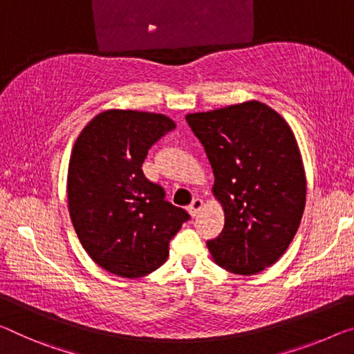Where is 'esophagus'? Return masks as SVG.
<instances>
[{
  "instance_id": "34e87169",
  "label": "esophagus",
  "mask_w": 354,
  "mask_h": 354,
  "mask_svg": "<svg viewBox=\"0 0 354 354\" xmlns=\"http://www.w3.org/2000/svg\"><path fill=\"white\" fill-rule=\"evenodd\" d=\"M203 205H204V203H203V199H199V198H196V199H193V203L188 205V212H189V215L192 216H196L201 212V209H203Z\"/></svg>"
}]
</instances>
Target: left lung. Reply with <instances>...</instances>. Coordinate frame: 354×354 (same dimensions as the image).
<instances>
[{
	"instance_id": "left-lung-1",
	"label": "left lung",
	"mask_w": 354,
	"mask_h": 354,
	"mask_svg": "<svg viewBox=\"0 0 354 354\" xmlns=\"http://www.w3.org/2000/svg\"><path fill=\"white\" fill-rule=\"evenodd\" d=\"M187 122L214 169L225 227L207 242L215 263L253 275L277 263L306 207L301 151L280 113L259 101L188 113Z\"/></svg>"
}]
</instances>
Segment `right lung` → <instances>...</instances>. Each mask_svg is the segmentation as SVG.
I'll return each mask as SVG.
<instances>
[{"label":"right lung","instance_id":"right-lung-1","mask_svg":"<svg viewBox=\"0 0 354 354\" xmlns=\"http://www.w3.org/2000/svg\"><path fill=\"white\" fill-rule=\"evenodd\" d=\"M174 128L162 113L111 109L75 140L68 169L71 221L88 257L113 275L138 279L158 269L189 220L142 172L150 147Z\"/></svg>","mask_w":354,"mask_h":354}]
</instances>
